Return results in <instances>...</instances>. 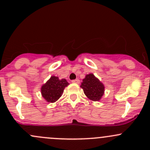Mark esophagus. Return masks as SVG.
Returning <instances> with one entry per match:
<instances>
[{
  "instance_id": "1",
  "label": "esophagus",
  "mask_w": 150,
  "mask_h": 150,
  "mask_svg": "<svg viewBox=\"0 0 150 150\" xmlns=\"http://www.w3.org/2000/svg\"><path fill=\"white\" fill-rule=\"evenodd\" d=\"M72 83H80V80L78 79H75V80H72Z\"/></svg>"
}]
</instances>
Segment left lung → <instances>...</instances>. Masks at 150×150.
I'll return each instance as SVG.
<instances>
[{
  "label": "left lung",
  "instance_id": "obj_1",
  "mask_svg": "<svg viewBox=\"0 0 150 150\" xmlns=\"http://www.w3.org/2000/svg\"><path fill=\"white\" fill-rule=\"evenodd\" d=\"M81 87L83 89L86 96L95 102L100 100L104 94V85L93 74L86 75V78L83 80Z\"/></svg>",
  "mask_w": 150,
  "mask_h": 150
}]
</instances>
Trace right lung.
<instances>
[{
  "mask_svg": "<svg viewBox=\"0 0 150 150\" xmlns=\"http://www.w3.org/2000/svg\"><path fill=\"white\" fill-rule=\"evenodd\" d=\"M69 85L65 79H59L58 77L52 76L42 86L41 93L48 102H55L62 95L64 88Z\"/></svg>",
  "mask_w": 150,
  "mask_h": 150,
  "instance_id": "right-lung-1",
  "label": "right lung"
}]
</instances>
